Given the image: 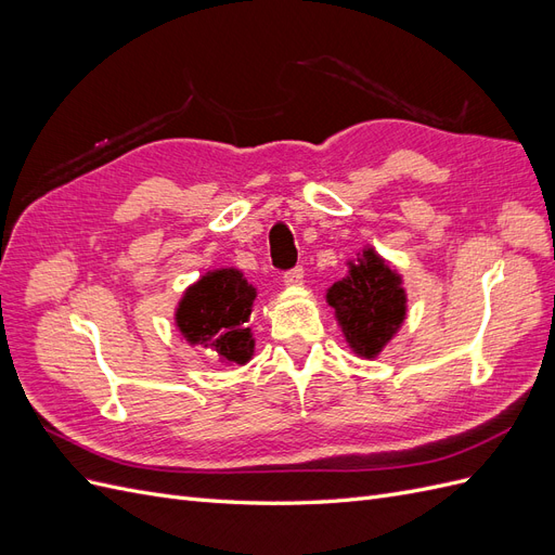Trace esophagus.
<instances>
[{
    "label": "esophagus",
    "instance_id": "obj_1",
    "mask_svg": "<svg viewBox=\"0 0 555 555\" xmlns=\"http://www.w3.org/2000/svg\"><path fill=\"white\" fill-rule=\"evenodd\" d=\"M282 282H284V284H287V287H298V284H300V282H304V268H300V266L292 268V271H287V273H284Z\"/></svg>",
    "mask_w": 555,
    "mask_h": 555
}]
</instances>
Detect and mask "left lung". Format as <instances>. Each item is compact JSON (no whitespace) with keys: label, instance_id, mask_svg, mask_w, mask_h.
Returning <instances> with one entry per match:
<instances>
[{"label":"left lung","instance_id":"left-lung-1","mask_svg":"<svg viewBox=\"0 0 555 555\" xmlns=\"http://www.w3.org/2000/svg\"><path fill=\"white\" fill-rule=\"evenodd\" d=\"M326 304L335 310L351 351L361 359H375L408 314L402 278L373 247L349 261L347 278L331 284Z\"/></svg>","mask_w":555,"mask_h":555}]
</instances>
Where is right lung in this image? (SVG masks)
<instances>
[{"instance_id":"1","label":"right lung","mask_w":555,"mask_h":555,"mask_svg":"<svg viewBox=\"0 0 555 555\" xmlns=\"http://www.w3.org/2000/svg\"><path fill=\"white\" fill-rule=\"evenodd\" d=\"M257 289L238 268L208 271L182 294L176 324L190 345H204L229 363H247L255 338L247 326Z\"/></svg>"}]
</instances>
